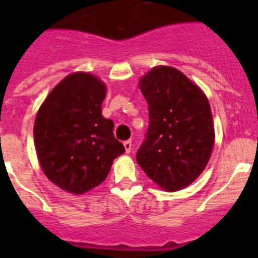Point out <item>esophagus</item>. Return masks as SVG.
I'll return each mask as SVG.
<instances>
[{
  "instance_id": "esophagus-1",
  "label": "esophagus",
  "mask_w": 258,
  "mask_h": 258,
  "mask_svg": "<svg viewBox=\"0 0 258 258\" xmlns=\"http://www.w3.org/2000/svg\"><path fill=\"white\" fill-rule=\"evenodd\" d=\"M124 147H125V151H126V154H129V152L132 151V141L131 140L125 141Z\"/></svg>"
}]
</instances>
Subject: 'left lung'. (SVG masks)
Returning a JSON list of instances; mask_svg holds the SVG:
<instances>
[{
  "label": "left lung",
  "mask_w": 258,
  "mask_h": 258,
  "mask_svg": "<svg viewBox=\"0 0 258 258\" xmlns=\"http://www.w3.org/2000/svg\"><path fill=\"white\" fill-rule=\"evenodd\" d=\"M149 104V129L137 151L143 172L168 191L199 177L214 145L213 118L206 94L181 71L155 67L141 80Z\"/></svg>",
  "instance_id": "8db88e82"
}]
</instances>
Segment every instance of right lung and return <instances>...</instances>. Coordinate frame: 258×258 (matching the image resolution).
I'll return each mask as SVG.
<instances>
[{
	"mask_svg": "<svg viewBox=\"0 0 258 258\" xmlns=\"http://www.w3.org/2000/svg\"><path fill=\"white\" fill-rule=\"evenodd\" d=\"M106 86L93 75L72 74L47 95L36 116L33 136L41 168L66 191L83 194L108 175L125 149L102 116Z\"/></svg>",
	"mask_w": 258,
	"mask_h": 258,
	"instance_id": "right-lung-1",
	"label": "right lung"
}]
</instances>
